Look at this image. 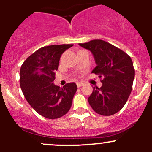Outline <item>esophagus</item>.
<instances>
[{"mask_svg": "<svg viewBox=\"0 0 152 152\" xmlns=\"http://www.w3.org/2000/svg\"><path fill=\"white\" fill-rule=\"evenodd\" d=\"M76 85H77L78 87H81L82 86L84 85V84L82 83V82H76Z\"/></svg>", "mask_w": 152, "mask_h": 152, "instance_id": "obj_1", "label": "esophagus"}]
</instances>
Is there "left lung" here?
I'll list each match as a JSON object with an SVG mask.
<instances>
[{
	"mask_svg": "<svg viewBox=\"0 0 152 152\" xmlns=\"http://www.w3.org/2000/svg\"><path fill=\"white\" fill-rule=\"evenodd\" d=\"M80 46L90 50L97 66L92 73L102 78V86L93 87L88 102L96 113L109 116L120 111L132 89L134 69L126 53L102 39H93Z\"/></svg>",
	"mask_w": 152,
	"mask_h": 152,
	"instance_id": "1",
	"label": "left lung"
}]
</instances>
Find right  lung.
Returning <instances> with one entry per match:
<instances>
[{"label": "right lung", "mask_w": 152, "mask_h": 152, "mask_svg": "<svg viewBox=\"0 0 152 152\" xmlns=\"http://www.w3.org/2000/svg\"><path fill=\"white\" fill-rule=\"evenodd\" d=\"M72 44L42 47L29 56L20 70V85L26 99L37 113L48 119L65 115L77 90L74 82L62 88L53 84L61 56Z\"/></svg>", "instance_id": "add662e5"}]
</instances>
